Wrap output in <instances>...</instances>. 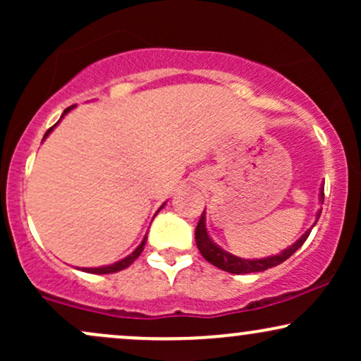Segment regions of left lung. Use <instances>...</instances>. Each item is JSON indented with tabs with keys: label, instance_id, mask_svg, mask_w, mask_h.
Here are the masks:
<instances>
[{
	"label": "left lung",
	"instance_id": "obj_1",
	"mask_svg": "<svg viewBox=\"0 0 361 361\" xmlns=\"http://www.w3.org/2000/svg\"><path fill=\"white\" fill-rule=\"evenodd\" d=\"M319 202H321V204L324 202V186H321V192H319ZM321 210L322 209H319V212L316 215V222L319 215H321ZM310 231L312 229L305 231V233L292 244V246H288L287 250L280 251L279 255L267 256V258H259V259H244V258H239V256L231 255V252L224 251L219 244H215L212 239H210V235L207 233V227H205V210H204L200 221H198L197 229H195V241H197V247L198 251L202 252V256H204L209 263H212L214 267L221 268L224 271L234 273V275H244V273L264 271L268 270V268H273L276 267V264L283 263L285 259H288L290 256H292L293 252L299 250L302 244L305 243V239L309 238Z\"/></svg>",
	"mask_w": 361,
	"mask_h": 361
}]
</instances>
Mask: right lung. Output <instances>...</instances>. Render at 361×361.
Wrapping results in <instances>:
<instances>
[{
    "label": "right lung",
    "mask_w": 361,
    "mask_h": 361,
    "mask_svg": "<svg viewBox=\"0 0 361 361\" xmlns=\"http://www.w3.org/2000/svg\"><path fill=\"white\" fill-rule=\"evenodd\" d=\"M74 106H76V105H73V106H68V109H66V110H64V114H62V115H61V118H64V115H66V114H69V111H71V110L74 109ZM59 122H61V120H59ZM59 122H57V123H59ZM57 123H56V126H57ZM56 126H52L51 128H49V130H47V132H45L44 139H45V137H47V135H49V134H51V132L54 130V128H56ZM163 207H164V204H163V205H161V209H163ZM161 209H159V210H161ZM146 239H147V235H144L142 243H140V244H139V246H137V247H135V250L130 252V255H128V256H126V258H123V259H120V261H117V263H114V264H106V267H98V268H82V271H88V273H94V275H105V273H115V271H120V270H126V268H127V267H130V264H132V263H134V261L139 258V255H140V252H142V250H144V246H146Z\"/></svg>",
    "instance_id": "right-lung-1"
}]
</instances>
